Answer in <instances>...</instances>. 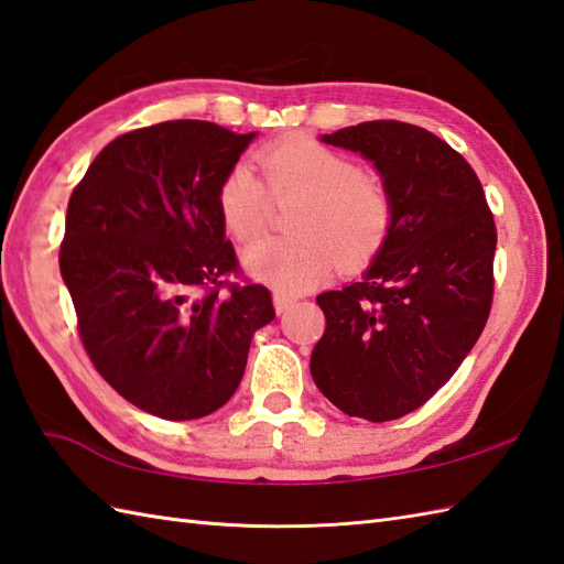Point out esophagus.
Returning <instances> with one entry per match:
<instances>
[{
    "instance_id": "obj_1",
    "label": "esophagus",
    "mask_w": 564,
    "mask_h": 564,
    "mask_svg": "<svg viewBox=\"0 0 564 564\" xmlns=\"http://www.w3.org/2000/svg\"><path fill=\"white\" fill-rule=\"evenodd\" d=\"M295 305V297H291V295H285V293H273V307H275V313H285V310L289 307H293Z\"/></svg>"
}]
</instances>
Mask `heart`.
<instances>
[{
  "instance_id": "obj_1",
  "label": "heart",
  "mask_w": 564,
  "mask_h": 564,
  "mask_svg": "<svg viewBox=\"0 0 564 564\" xmlns=\"http://www.w3.org/2000/svg\"><path fill=\"white\" fill-rule=\"evenodd\" d=\"M267 186L247 162L225 172L218 213L227 235L251 242L263 232L275 200L301 198L291 210V237L261 239L245 249V269L273 289L295 293L317 283L339 261L361 269L386 247L392 198L376 176L337 150L310 138H283L259 152Z\"/></svg>"
}]
</instances>
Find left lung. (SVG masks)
<instances>
[{"label": "left lung", "instance_id": "1", "mask_svg": "<svg viewBox=\"0 0 564 564\" xmlns=\"http://www.w3.org/2000/svg\"><path fill=\"white\" fill-rule=\"evenodd\" d=\"M322 142L373 162L392 227L361 281L317 295L327 329L310 373L344 414L392 422L446 386L480 339L495 293V218L473 166L424 128L368 121Z\"/></svg>", "mask_w": 564, "mask_h": 564}]
</instances>
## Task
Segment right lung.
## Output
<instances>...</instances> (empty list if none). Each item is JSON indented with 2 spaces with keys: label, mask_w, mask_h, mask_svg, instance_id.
<instances>
[{
  "label": "right lung",
  "mask_w": 564,
  "mask_h": 564,
  "mask_svg": "<svg viewBox=\"0 0 564 564\" xmlns=\"http://www.w3.org/2000/svg\"><path fill=\"white\" fill-rule=\"evenodd\" d=\"M257 133L164 121L109 142L67 203L59 273L79 339L109 386L154 416L200 419L232 398L269 289L235 283L218 186Z\"/></svg>",
  "instance_id": "obj_1"
}]
</instances>
